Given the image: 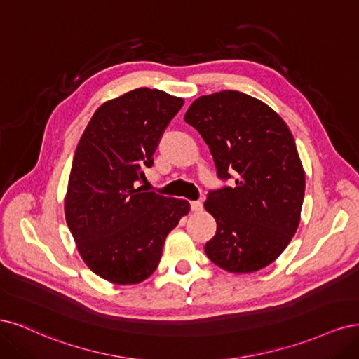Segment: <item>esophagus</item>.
<instances>
[{
  "mask_svg": "<svg viewBox=\"0 0 359 359\" xmlns=\"http://www.w3.org/2000/svg\"><path fill=\"white\" fill-rule=\"evenodd\" d=\"M191 210L192 212L203 210V203L201 201H191Z\"/></svg>",
  "mask_w": 359,
  "mask_h": 359,
  "instance_id": "34e87169",
  "label": "esophagus"
}]
</instances>
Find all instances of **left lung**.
Returning a JSON list of instances; mask_svg holds the SVG:
<instances>
[{
    "instance_id": "obj_1",
    "label": "left lung",
    "mask_w": 359,
    "mask_h": 359,
    "mask_svg": "<svg viewBox=\"0 0 359 359\" xmlns=\"http://www.w3.org/2000/svg\"><path fill=\"white\" fill-rule=\"evenodd\" d=\"M184 122L209 146L217 177L234 179L204 203L217 224L207 257L229 273L267 267L294 237L304 200V170L287 125L238 90L196 98Z\"/></svg>"
}]
</instances>
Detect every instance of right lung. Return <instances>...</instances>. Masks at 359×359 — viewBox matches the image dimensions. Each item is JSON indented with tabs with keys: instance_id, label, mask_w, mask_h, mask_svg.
<instances>
[{
	"instance_id": "right-lung-1",
	"label": "right lung",
	"mask_w": 359,
	"mask_h": 359,
	"mask_svg": "<svg viewBox=\"0 0 359 359\" xmlns=\"http://www.w3.org/2000/svg\"><path fill=\"white\" fill-rule=\"evenodd\" d=\"M183 100L138 88L104 102L80 137L65 219L88 267L116 285L152 274L170 231L189 213L187 200L144 192L138 183Z\"/></svg>"
}]
</instances>
